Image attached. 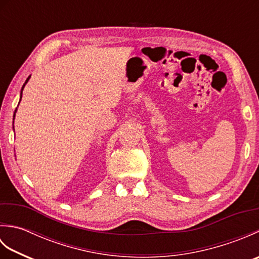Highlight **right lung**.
Wrapping results in <instances>:
<instances>
[{
	"label": "right lung",
	"instance_id": "obj_1",
	"mask_svg": "<svg viewBox=\"0 0 259 259\" xmlns=\"http://www.w3.org/2000/svg\"><path fill=\"white\" fill-rule=\"evenodd\" d=\"M29 79H30V76H29V78H27L26 79V81H25V83L23 84V87H22V90H21V95H22V91H23V89H24V85L27 83V81H29ZM15 111H16V110H15ZM14 117H15V112H14Z\"/></svg>",
	"mask_w": 259,
	"mask_h": 259
}]
</instances>
